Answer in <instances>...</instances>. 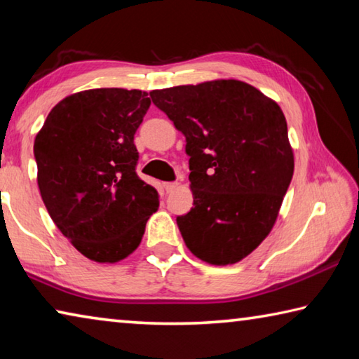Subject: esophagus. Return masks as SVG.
<instances>
[{
	"mask_svg": "<svg viewBox=\"0 0 359 359\" xmlns=\"http://www.w3.org/2000/svg\"><path fill=\"white\" fill-rule=\"evenodd\" d=\"M163 187H165V190H166L168 193H171V191L175 190V188L179 187V184H177V182H166V184L163 185Z\"/></svg>",
	"mask_w": 359,
	"mask_h": 359,
	"instance_id": "34e87169",
	"label": "esophagus"
}]
</instances>
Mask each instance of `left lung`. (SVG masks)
Here are the masks:
<instances>
[{
  "label": "left lung",
  "instance_id": "8db88e82",
  "mask_svg": "<svg viewBox=\"0 0 359 359\" xmlns=\"http://www.w3.org/2000/svg\"><path fill=\"white\" fill-rule=\"evenodd\" d=\"M150 98L185 136L190 156L193 208L177 217L182 238L205 263H238L271 233L293 177L282 109L234 79L154 90Z\"/></svg>",
  "mask_w": 359,
  "mask_h": 359
}]
</instances>
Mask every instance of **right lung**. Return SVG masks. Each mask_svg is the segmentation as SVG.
<instances>
[{"mask_svg":"<svg viewBox=\"0 0 359 359\" xmlns=\"http://www.w3.org/2000/svg\"><path fill=\"white\" fill-rule=\"evenodd\" d=\"M149 107L141 90H85L60 101L34 139L48 215L96 263L135 252L160 204L158 191L136 174L135 135Z\"/></svg>","mask_w":359,"mask_h":359,"instance_id":"add662e5","label":"right lung"}]
</instances>
